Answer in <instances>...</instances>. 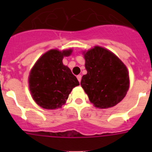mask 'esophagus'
<instances>
[{"mask_svg":"<svg viewBox=\"0 0 152 152\" xmlns=\"http://www.w3.org/2000/svg\"><path fill=\"white\" fill-rule=\"evenodd\" d=\"M77 80H78L79 82H80V80H81V78H82V76H81V75H77Z\"/></svg>","mask_w":152,"mask_h":152,"instance_id":"1","label":"esophagus"}]
</instances>
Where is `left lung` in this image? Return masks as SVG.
<instances>
[{
	"label": "left lung",
	"instance_id": "obj_1",
	"mask_svg": "<svg viewBox=\"0 0 152 152\" xmlns=\"http://www.w3.org/2000/svg\"><path fill=\"white\" fill-rule=\"evenodd\" d=\"M85 68L80 85L96 107H114L123 100L129 87L125 64L112 52L95 46L84 54Z\"/></svg>",
	"mask_w": 152,
	"mask_h": 152
}]
</instances>
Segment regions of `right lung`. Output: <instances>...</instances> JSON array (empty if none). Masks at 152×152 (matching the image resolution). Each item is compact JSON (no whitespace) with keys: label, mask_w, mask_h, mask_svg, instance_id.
Segmentation results:
<instances>
[{"label":"right lung","mask_w":152,"mask_h":152,"mask_svg":"<svg viewBox=\"0 0 152 152\" xmlns=\"http://www.w3.org/2000/svg\"><path fill=\"white\" fill-rule=\"evenodd\" d=\"M72 50L47 52L37 61L29 77V90L33 100L47 110L60 108L75 87L79 85L77 77L62 63L64 56Z\"/></svg>","instance_id":"right-lung-1"}]
</instances>
